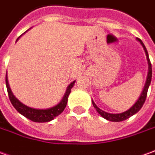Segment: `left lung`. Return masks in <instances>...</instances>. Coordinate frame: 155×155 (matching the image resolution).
Here are the masks:
<instances>
[{"label":"left lung","mask_w":155,"mask_h":155,"mask_svg":"<svg viewBox=\"0 0 155 155\" xmlns=\"http://www.w3.org/2000/svg\"><path fill=\"white\" fill-rule=\"evenodd\" d=\"M137 41H138L140 42V44L142 45V47H143V50L145 51V54H146V58H147V61H148V75H147V79H146V82H145V85H144L143 90L142 91L141 95L138 97V99L137 100L135 104H133L131 107H130L128 110H126L123 113L120 114H110L107 113L104 110H102L101 108H99L96 104L93 102V100L91 101L92 102V104H93V107L96 108L97 112L100 115L102 116L104 119H106L107 120H109V121H113V122H120L123 121L125 120H127L128 118H130V116L134 115L135 114H137L140 109L142 108L143 105L145 103V100H146V97H147V93H148V87L150 86V83H151V79H152V66H151V63H150V60H149V58H148V53L147 51V49L144 46V44L143 43V41L137 38Z\"/></svg>","instance_id":"8db88e82"}]
</instances>
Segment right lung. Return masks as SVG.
Segmentation results:
<instances>
[{"label":"right lung","instance_id":"obj_1","mask_svg":"<svg viewBox=\"0 0 155 155\" xmlns=\"http://www.w3.org/2000/svg\"><path fill=\"white\" fill-rule=\"evenodd\" d=\"M20 37L18 38L16 41H18ZM74 83H75V81L71 82L68 86L67 89H66V91L64 93V96L63 97L62 100L60 101L58 104H56L55 106L51 107V108L41 109V108H31V107H29V106L25 105L23 103H21L19 100L13 95L11 88H10V86H9V83H8L7 74H6V86H7L9 99L11 101L12 106L16 108V110L18 113L21 114L22 115H24L25 117L29 119L30 120H32V121L39 122V123L51 121L54 118L58 116L60 114L64 111L66 105H67V103H68V97H69L71 89H72V87L74 85Z\"/></svg>","mask_w":155,"mask_h":155}]
</instances>
